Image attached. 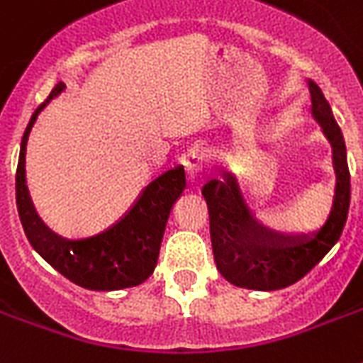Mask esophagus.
I'll list each match as a JSON object with an SVG mask.
<instances>
[{"label": "esophagus", "mask_w": 363, "mask_h": 363, "mask_svg": "<svg viewBox=\"0 0 363 363\" xmlns=\"http://www.w3.org/2000/svg\"><path fill=\"white\" fill-rule=\"evenodd\" d=\"M211 154L209 152H192L188 154L186 158V169L190 173V177H198L201 175L205 169H207V165H209Z\"/></svg>", "instance_id": "obj_1"}]
</instances>
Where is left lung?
I'll use <instances>...</instances> for the list:
<instances>
[{
	"mask_svg": "<svg viewBox=\"0 0 363 363\" xmlns=\"http://www.w3.org/2000/svg\"><path fill=\"white\" fill-rule=\"evenodd\" d=\"M311 113L332 143L335 167V196L332 213L320 232L277 235L254 226L232 182L209 181L201 188L207 209L216 267L228 282L248 290H281L303 279L343 232L350 205V173L343 133L322 88L309 81Z\"/></svg>",
	"mask_w": 363,
	"mask_h": 363,
	"instance_id": "left-lung-1",
	"label": "left lung"
}]
</instances>
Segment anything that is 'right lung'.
Segmentation results:
<instances>
[{
	"mask_svg": "<svg viewBox=\"0 0 363 363\" xmlns=\"http://www.w3.org/2000/svg\"><path fill=\"white\" fill-rule=\"evenodd\" d=\"M65 88L58 82L31 115L20 145L16 167V209L30 245L65 279L88 290L137 286L152 275L171 207L186 188L184 167L165 171L148 184L124 218L94 238L71 241L50 232L33 209L26 186V145L31 125L45 105Z\"/></svg>",
	"mask_w": 363,
	"mask_h": 363,
	"instance_id": "obj_1",
	"label": "right lung"
}]
</instances>
